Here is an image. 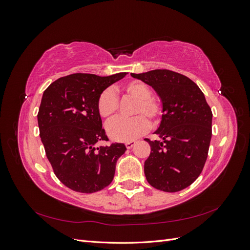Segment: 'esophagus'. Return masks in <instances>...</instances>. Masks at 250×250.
I'll return each mask as SVG.
<instances>
[{"label": "esophagus", "mask_w": 250, "mask_h": 250, "mask_svg": "<svg viewBox=\"0 0 250 250\" xmlns=\"http://www.w3.org/2000/svg\"><path fill=\"white\" fill-rule=\"evenodd\" d=\"M134 145H135V142H134V141L127 142V143L125 144V146H126V148H127V149H130V148H132Z\"/></svg>", "instance_id": "obj_1"}]
</instances>
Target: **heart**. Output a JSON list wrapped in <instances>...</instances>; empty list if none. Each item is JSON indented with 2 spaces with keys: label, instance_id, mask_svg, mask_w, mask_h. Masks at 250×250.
I'll list each match as a JSON object with an SVG mask.
<instances>
[{
  "label": "heart",
  "instance_id": "b5f03b06",
  "mask_svg": "<svg viewBox=\"0 0 250 250\" xmlns=\"http://www.w3.org/2000/svg\"><path fill=\"white\" fill-rule=\"evenodd\" d=\"M123 90L127 96L135 100L132 108V115L134 117L113 120L107 125V133L113 141L130 142L149 129V122L151 124L158 122L163 115V104L156 98L151 96L152 94L151 88L142 81L127 83L124 85ZM118 106V96L111 88L103 90L98 98V111L105 120L109 121L115 117Z\"/></svg>",
  "mask_w": 250,
  "mask_h": 250
}]
</instances>
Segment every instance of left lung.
Wrapping results in <instances>:
<instances>
[{
    "label": "left lung",
    "instance_id": "1",
    "mask_svg": "<svg viewBox=\"0 0 250 250\" xmlns=\"http://www.w3.org/2000/svg\"><path fill=\"white\" fill-rule=\"evenodd\" d=\"M152 87L163 104L158 141L144 165L148 183L164 192H178L197 179L206 164L211 139L210 107L201 89L185 75L169 70L133 74Z\"/></svg>",
    "mask_w": 250,
    "mask_h": 250
}]
</instances>
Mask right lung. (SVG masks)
Returning <instances> with one entry per match:
<instances>
[{"instance_id": "add662e5", "label": "right lung", "mask_w": 250, "mask_h": 250, "mask_svg": "<svg viewBox=\"0 0 250 250\" xmlns=\"http://www.w3.org/2000/svg\"><path fill=\"white\" fill-rule=\"evenodd\" d=\"M126 74H72L43 92L37 113L41 139L55 175L73 191L98 192L115 176L117 161L126 147L121 143L97 146L108 141L97 103L103 90Z\"/></svg>"}]
</instances>
